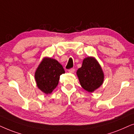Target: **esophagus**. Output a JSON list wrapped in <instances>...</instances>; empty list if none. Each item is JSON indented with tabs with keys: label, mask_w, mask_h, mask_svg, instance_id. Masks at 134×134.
Masks as SVG:
<instances>
[{
	"label": "esophagus",
	"mask_w": 134,
	"mask_h": 134,
	"mask_svg": "<svg viewBox=\"0 0 134 134\" xmlns=\"http://www.w3.org/2000/svg\"><path fill=\"white\" fill-rule=\"evenodd\" d=\"M68 72H69V73H74V72H75V69H70V70H69Z\"/></svg>",
	"instance_id": "34e87169"
}]
</instances>
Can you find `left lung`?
Returning <instances> with one entry per match:
<instances>
[{
	"mask_svg": "<svg viewBox=\"0 0 134 134\" xmlns=\"http://www.w3.org/2000/svg\"><path fill=\"white\" fill-rule=\"evenodd\" d=\"M80 83L84 90L93 92L102 85L104 74L97 59L88 56L83 60L81 67L76 71Z\"/></svg>",
	"mask_w": 134,
	"mask_h": 134,
	"instance_id": "1",
	"label": "left lung"
}]
</instances>
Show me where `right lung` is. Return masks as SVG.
Wrapping results in <instances>:
<instances>
[{
    "label": "right lung",
    "instance_id": "right-lung-1",
    "mask_svg": "<svg viewBox=\"0 0 134 134\" xmlns=\"http://www.w3.org/2000/svg\"><path fill=\"white\" fill-rule=\"evenodd\" d=\"M64 73L63 67L58 60L44 57L35 72L37 87L45 94H51L58 86L60 75Z\"/></svg>",
    "mask_w": 134,
    "mask_h": 134
}]
</instances>
